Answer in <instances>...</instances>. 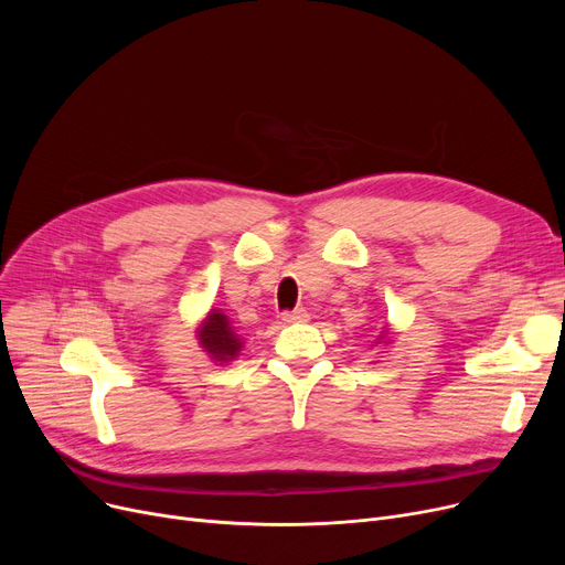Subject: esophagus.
<instances>
[{"label":"esophagus","instance_id":"1","mask_svg":"<svg viewBox=\"0 0 565 565\" xmlns=\"http://www.w3.org/2000/svg\"><path fill=\"white\" fill-rule=\"evenodd\" d=\"M281 320L284 322H307L309 320V313L305 311V309H295V311H286L284 316H281Z\"/></svg>","mask_w":565,"mask_h":565}]
</instances>
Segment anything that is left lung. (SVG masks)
Wrapping results in <instances>:
<instances>
[{"label": "left lung", "mask_w": 565, "mask_h": 565, "mask_svg": "<svg viewBox=\"0 0 565 565\" xmlns=\"http://www.w3.org/2000/svg\"><path fill=\"white\" fill-rule=\"evenodd\" d=\"M384 334H387V330H384ZM380 339H382V337H380Z\"/></svg>", "instance_id": "8db88e82"}]
</instances>
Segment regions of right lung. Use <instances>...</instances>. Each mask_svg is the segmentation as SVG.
Listing matches in <instances>:
<instances>
[{
  "label": "right lung",
  "mask_w": 565,
  "mask_h": 565,
  "mask_svg": "<svg viewBox=\"0 0 565 565\" xmlns=\"http://www.w3.org/2000/svg\"><path fill=\"white\" fill-rule=\"evenodd\" d=\"M196 337L203 352H207V358L215 362H231L243 350V339L235 334L228 318L217 309H211V313L205 316Z\"/></svg>",
  "instance_id": "right-lung-1"
}]
</instances>
